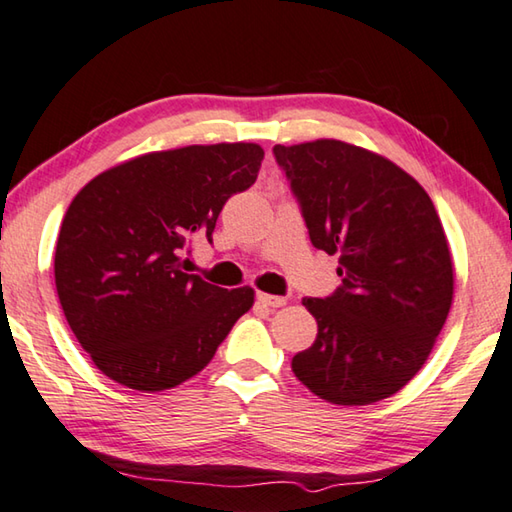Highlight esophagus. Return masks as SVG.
<instances>
[{
	"label": "esophagus",
	"instance_id": "obj_1",
	"mask_svg": "<svg viewBox=\"0 0 512 512\" xmlns=\"http://www.w3.org/2000/svg\"><path fill=\"white\" fill-rule=\"evenodd\" d=\"M256 299H258V303H263V306H267V308H281L288 303V299L285 297H274V294H265V292H258Z\"/></svg>",
	"mask_w": 512,
	"mask_h": 512
}]
</instances>
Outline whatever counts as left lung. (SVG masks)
I'll list each match as a JSON object with an SVG mask.
<instances>
[{
  "instance_id": "left-lung-1",
  "label": "left lung",
  "mask_w": 512,
  "mask_h": 512,
  "mask_svg": "<svg viewBox=\"0 0 512 512\" xmlns=\"http://www.w3.org/2000/svg\"><path fill=\"white\" fill-rule=\"evenodd\" d=\"M312 245L342 285L303 299L317 339L292 371L321 400L371 405L423 369L447 319L454 265L425 188L387 157L337 139L274 146Z\"/></svg>"
}]
</instances>
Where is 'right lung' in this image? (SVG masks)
Masks as SVG:
<instances>
[{
    "label": "right lung",
    "mask_w": 512,
    "mask_h": 512,
    "mask_svg": "<svg viewBox=\"0 0 512 512\" xmlns=\"http://www.w3.org/2000/svg\"><path fill=\"white\" fill-rule=\"evenodd\" d=\"M258 143L148 152L96 175L62 218L56 290L69 328L107 378L164 391L200 373L254 290L184 272L193 238L211 242L233 193L256 182Z\"/></svg>",
    "instance_id": "add662e5"
}]
</instances>
